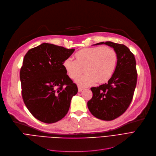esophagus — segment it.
<instances>
[{
	"label": "esophagus",
	"instance_id": "34e87169",
	"mask_svg": "<svg viewBox=\"0 0 156 156\" xmlns=\"http://www.w3.org/2000/svg\"><path fill=\"white\" fill-rule=\"evenodd\" d=\"M83 90H84L83 88L80 87H78V91H79V92H81Z\"/></svg>",
	"mask_w": 156,
	"mask_h": 156
}]
</instances>
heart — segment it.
<instances>
[{
    "instance_id": "1",
    "label": "heart",
    "mask_w": 156,
    "mask_h": 156,
    "mask_svg": "<svg viewBox=\"0 0 156 156\" xmlns=\"http://www.w3.org/2000/svg\"><path fill=\"white\" fill-rule=\"evenodd\" d=\"M76 60L65 59L63 66L69 77L76 79L83 72L84 75L78 78L76 83L80 87H87L95 82L103 84L112 77L117 62L116 52L111 48L97 46L86 48L75 55Z\"/></svg>"
}]
</instances>
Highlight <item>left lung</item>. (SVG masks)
<instances>
[{"instance_id":"1","label":"left lung","mask_w":156,"mask_h":156,"mask_svg":"<svg viewBox=\"0 0 156 156\" xmlns=\"http://www.w3.org/2000/svg\"><path fill=\"white\" fill-rule=\"evenodd\" d=\"M101 44H106L116 52L117 65L108 83L91 88L93 97L87 101V107L96 118L111 121L121 115L132 101L137 81L136 60L123 44L107 41L94 45Z\"/></svg>"}]
</instances>
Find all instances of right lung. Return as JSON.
Segmentation results:
<instances>
[{
	"label": "right lung",
	"mask_w": 156,
	"mask_h": 156,
	"mask_svg": "<svg viewBox=\"0 0 156 156\" xmlns=\"http://www.w3.org/2000/svg\"><path fill=\"white\" fill-rule=\"evenodd\" d=\"M75 49L49 43L30 49L20 70L21 93L28 110L37 119L51 124L67 114L77 85L63 66Z\"/></svg>",
	"instance_id": "obj_1"
}]
</instances>
